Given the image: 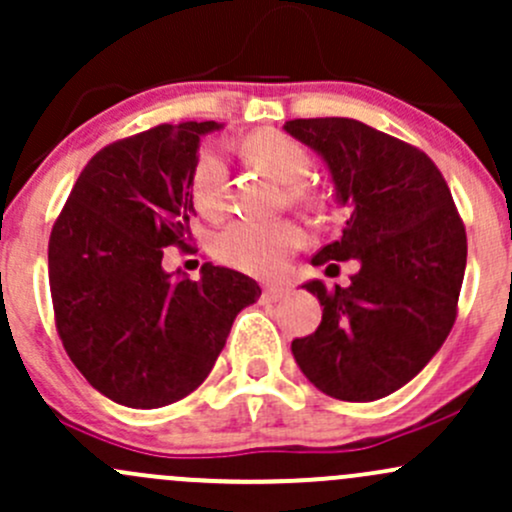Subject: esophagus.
<instances>
[{
    "label": "esophagus",
    "instance_id": "1",
    "mask_svg": "<svg viewBox=\"0 0 512 512\" xmlns=\"http://www.w3.org/2000/svg\"><path fill=\"white\" fill-rule=\"evenodd\" d=\"M285 293H288V288H283V285H266L263 288V298L266 300H280Z\"/></svg>",
    "mask_w": 512,
    "mask_h": 512
}]
</instances>
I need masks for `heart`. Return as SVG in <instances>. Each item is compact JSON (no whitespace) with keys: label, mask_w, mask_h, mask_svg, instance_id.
<instances>
[{"label":"heart","mask_w":512,"mask_h":512,"mask_svg":"<svg viewBox=\"0 0 512 512\" xmlns=\"http://www.w3.org/2000/svg\"><path fill=\"white\" fill-rule=\"evenodd\" d=\"M244 153L249 161L261 166L285 185L290 200L300 205H312V195L305 190V180L312 170L310 153L298 141L280 131L263 129L244 141ZM190 195L195 207L207 217H217L227 202V161L217 146H205L195 158L190 175ZM302 244L298 224L288 219L278 222H251L239 219L229 224L214 241V254L229 266L254 276H276L288 261L290 251Z\"/></svg>","instance_id":"1"}]
</instances>
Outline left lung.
Returning a JSON list of instances; mask_svg holds the SVG:
<instances>
[{
  "label": "left lung",
  "mask_w": 512,
  "mask_h": 512,
  "mask_svg": "<svg viewBox=\"0 0 512 512\" xmlns=\"http://www.w3.org/2000/svg\"><path fill=\"white\" fill-rule=\"evenodd\" d=\"M283 129L322 158L334 200L349 210L342 239L312 266L359 263L346 288L302 285L320 300L322 322L290 349L322 393L386 398L430 364L456 320L466 232L452 192L425 153L356 119H293Z\"/></svg>",
  "instance_id": "1"
}]
</instances>
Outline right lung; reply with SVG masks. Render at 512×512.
I'll list each match as a JSON object with an SVG mask.
<instances>
[{
    "label": "right lung",
    "mask_w": 512,
    "mask_h": 512,
    "mask_svg": "<svg viewBox=\"0 0 512 512\" xmlns=\"http://www.w3.org/2000/svg\"><path fill=\"white\" fill-rule=\"evenodd\" d=\"M217 122L161 124L102 148L70 192L48 244L56 327L104 398L153 410L210 376L229 329L261 298L254 278L207 263L200 280L163 268L192 239L190 175Z\"/></svg>",
    "instance_id": "1"
}]
</instances>
